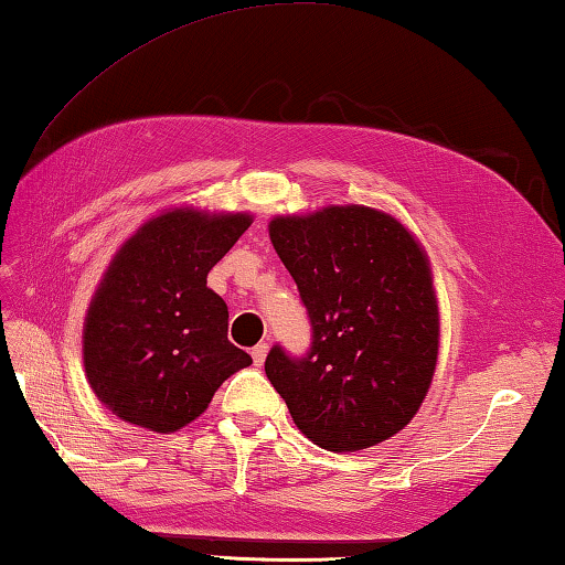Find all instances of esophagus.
<instances>
[{"instance_id": "1", "label": "esophagus", "mask_w": 565, "mask_h": 565, "mask_svg": "<svg viewBox=\"0 0 565 565\" xmlns=\"http://www.w3.org/2000/svg\"><path fill=\"white\" fill-rule=\"evenodd\" d=\"M266 353H269V343H256L252 348V358H254V365L262 367L266 361Z\"/></svg>"}]
</instances>
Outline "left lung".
I'll use <instances>...</instances> for the list:
<instances>
[{"label":"left lung","mask_w":565,"mask_h":565,"mask_svg":"<svg viewBox=\"0 0 565 565\" xmlns=\"http://www.w3.org/2000/svg\"><path fill=\"white\" fill-rule=\"evenodd\" d=\"M311 323L303 355L274 345L264 371L296 427L331 452L399 433L437 365V299L419 244L371 207H326L269 224Z\"/></svg>","instance_id":"1"}]
</instances>
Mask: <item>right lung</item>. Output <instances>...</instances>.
Returning <instances> with one entry per match:
<instances>
[{
	"mask_svg": "<svg viewBox=\"0 0 565 565\" xmlns=\"http://www.w3.org/2000/svg\"><path fill=\"white\" fill-rule=\"evenodd\" d=\"M249 224V214L172 210L122 244L84 328L86 377L113 415L178 433L252 365L227 338V303L207 289L210 269Z\"/></svg>",
	"mask_w": 565,
	"mask_h": 565,
	"instance_id": "1",
	"label": "right lung"
}]
</instances>
